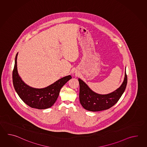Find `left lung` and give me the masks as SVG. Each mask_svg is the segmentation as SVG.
I'll use <instances>...</instances> for the list:
<instances>
[{"instance_id": "left-lung-1", "label": "left lung", "mask_w": 147, "mask_h": 147, "mask_svg": "<svg viewBox=\"0 0 147 147\" xmlns=\"http://www.w3.org/2000/svg\"><path fill=\"white\" fill-rule=\"evenodd\" d=\"M80 85L79 100L85 109L99 111L108 109L116 104L125 91L127 84V76L125 70V78L120 87L110 94H100L90 89L84 81L78 79Z\"/></svg>"}]
</instances>
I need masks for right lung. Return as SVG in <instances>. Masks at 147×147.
I'll list each match as a JSON object with an SVG mask.
<instances>
[{"label":"right lung","instance_id":"right-lung-1","mask_svg":"<svg viewBox=\"0 0 147 147\" xmlns=\"http://www.w3.org/2000/svg\"><path fill=\"white\" fill-rule=\"evenodd\" d=\"M17 56L18 53L16 55L13 72V84L16 92L26 105L32 108L45 109L50 108L56 101L61 88L71 79V76L69 75L64 77L44 88L31 87L22 81L18 73Z\"/></svg>","mask_w":147,"mask_h":147}]
</instances>
